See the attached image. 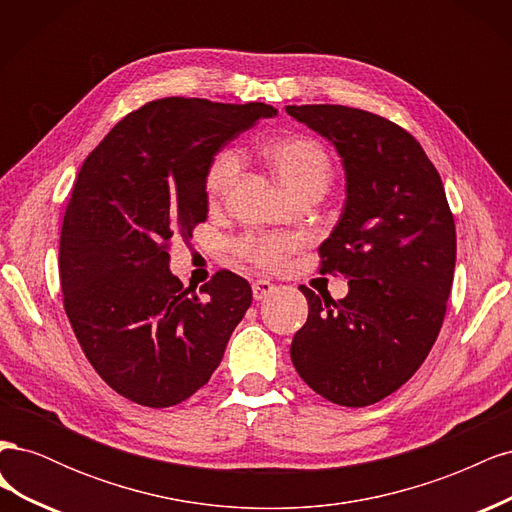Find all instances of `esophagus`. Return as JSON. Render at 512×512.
<instances>
[{
    "label": "esophagus",
    "instance_id": "1",
    "mask_svg": "<svg viewBox=\"0 0 512 512\" xmlns=\"http://www.w3.org/2000/svg\"><path fill=\"white\" fill-rule=\"evenodd\" d=\"M273 292H275V284H271L269 280H256L252 284V294H254L256 301H262V299L271 297Z\"/></svg>",
    "mask_w": 512,
    "mask_h": 512
}]
</instances>
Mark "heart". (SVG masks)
<instances>
[{
    "mask_svg": "<svg viewBox=\"0 0 512 512\" xmlns=\"http://www.w3.org/2000/svg\"><path fill=\"white\" fill-rule=\"evenodd\" d=\"M260 156L267 160L277 179L292 198L303 194L322 196L333 179V162L329 151L314 136L286 132L265 138ZM241 168L235 149H222L213 156L205 173V190L209 203H220L235 183ZM299 235H245L237 241V254L265 271L282 269L288 258L301 247Z\"/></svg>",
    "mask_w": 512,
    "mask_h": 512,
    "instance_id": "heart-1",
    "label": "heart"
}]
</instances>
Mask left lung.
Returning <instances> with one entry per match:
<instances>
[{
  "instance_id": "8db88e82",
  "label": "left lung",
  "mask_w": 512,
  "mask_h": 512,
  "mask_svg": "<svg viewBox=\"0 0 512 512\" xmlns=\"http://www.w3.org/2000/svg\"><path fill=\"white\" fill-rule=\"evenodd\" d=\"M286 111L342 156L348 196L318 269L350 288L333 301L301 286L309 314L290 359L324 399L365 408L406 384L436 344L455 273L453 211L436 166L397 123L342 104Z\"/></svg>"
}]
</instances>
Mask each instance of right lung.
Listing matches in <instances>:
<instances>
[{"label": "right lung", "mask_w": 512, "mask_h": 512, "mask_svg": "<svg viewBox=\"0 0 512 512\" xmlns=\"http://www.w3.org/2000/svg\"><path fill=\"white\" fill-rule=\"evenodd\" d=\"M269 104L162 98L123 117L72 185L59 280L72 331L113 391L170 408L220 365L252 288L218 271L198 294L168 269L170 241L207 220V166L224 145L273 117Z\"/></svg>", "instance_id": "add662e5"}]
</instances>
